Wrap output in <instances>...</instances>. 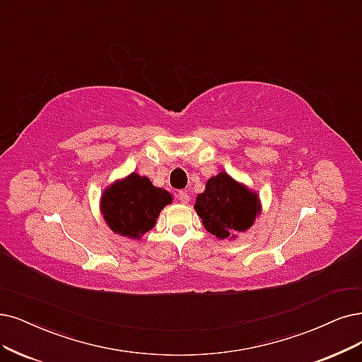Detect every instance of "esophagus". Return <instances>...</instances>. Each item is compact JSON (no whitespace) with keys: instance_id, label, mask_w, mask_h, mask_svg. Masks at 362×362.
Segmentation results:
<instances>
[{"instance_id":"34e87169","label":"esophagus","mask_w":362,"mask_h":362,"mask_svg":"<svg viewBox=\"0 0 362 362\" xmlns=\"http://www.w3.org/2000/svg\"><path fill=\"white\" fill-rule=\"evenodd\" d=\"M176 197H177V199H179V202H180L182 204H188V203H189V195H188V192L179 191V192L176 194Z\"/></svg>"}]
</instances>
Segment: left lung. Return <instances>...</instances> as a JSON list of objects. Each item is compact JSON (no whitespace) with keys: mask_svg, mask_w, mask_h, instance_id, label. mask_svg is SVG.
I'll return each mask as SVG.
<instances>
[{"mask_svg":"<svg viewBox=\"0 0 362 362\" xmlns=\"http://www.w3.org/2000/svg\"><path fill=\"white\" fill-rule=\"evenodd\" d=\"M194 209L204 228L219 240H234L247 231L262 210L259 195L225 171L207 180Z\"/></svg>","mask_w":362,"mask_h":362,"instance_id":"8db88e82","label":"left lung"}]
</instances>
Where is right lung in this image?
<instances>
[{
	"label": "right lung",
	"instance_id": "add662e5",
	"mask_svg": "<svg viewBox=\"0 0 362 362\" xmlns=\"http://www.w3.org/2000/svg\"><path fill=\"white\" fill-rule=\"evenodd\" d=\"M171 202L168 191L134 171L107 186L100 198V209L115 234L140 240L153 228L160 210Z\"/></svg>",
	"mask_w": 362,
	"mask_h": 362
}]
</instances>
